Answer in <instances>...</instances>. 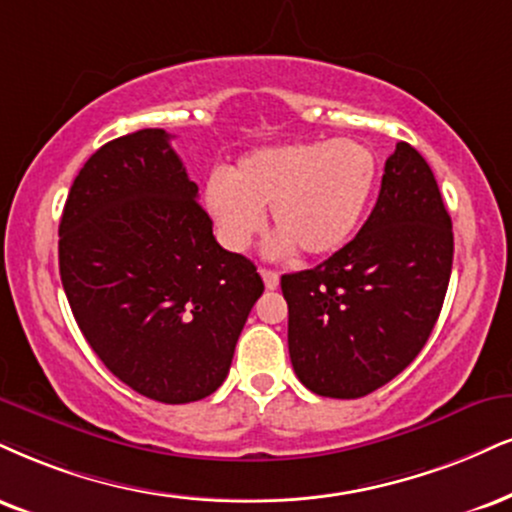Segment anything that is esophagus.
I'll use <instances>...</instances> for the list:
<instances>
[{"label": "esophagus", "instance_id": "1", "mask_svg": "<svg viewBox=\"0 0 512 512\" xmlns=\"http://www.w3.org/2000/svg\"><path fill=\"white\" fill-rule=\"evenodd\" d=\"M261 277H263V285H266V289H277V285H280V275H277L275 270L261 268Z\"/></svg>", "mask_w": 512, "mask_h": 512}]
</instances>
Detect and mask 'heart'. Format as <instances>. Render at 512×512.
Wrapping results in <instances>:
<instances>
[{"mask_svg":"<svg viewBox=\"0 0 512 512\" xmlns=\"http://www.w3.org/2000/svg\"><path fill=\"white\" fill-rule=\"evenodd\" d=\"M375 178V156L353 140L275 144L242 156L227 180H208L206 206L232 251L251 244L270 208L275 254L299 246L325 256L361 223Z\"/></svg>","mask_w":512,"mask_h":512,"instance_id":"1","label":"heart"}]
</instances>
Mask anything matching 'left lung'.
<instances>
[{
  "label": "left lung",
  "instance_id": "8db88e82",
  "mask_svg": "<svg viewBox=\"0 0 512 512\" xmlns=\"http://www.w3.org/2000/svg\"><path fill=\"white\" fill-rule=\"evenodd\" d=\"M453 263L451 216L432 168L399 142L361 232L311 270L282 275L289 358L306 389L361 399L418 356Z\"/></svg>",
  "mask_w": 512,
  "mask_h": 512
}]
</instances>
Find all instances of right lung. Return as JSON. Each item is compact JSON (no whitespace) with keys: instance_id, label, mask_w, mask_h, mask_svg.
I'll return each instance as SVG.
<instances>
[{"instance_id":"add662e5","label":"right lung","mask_w":512,"mask_h":512,"mask_svg":"<svg viewBox=\"0 0 512 512\" xmlns=\"http://www.w3.org/2000/svg\"><path fill=\"white\" fill-rule=\"evenodd\" d=\"M161 128L106 142L80 168L59 225L63 292L118 380L161 403L206 399L263 280L225 251Z\"/></svg>"}]
</instances>
